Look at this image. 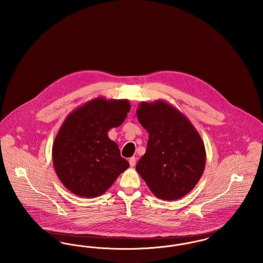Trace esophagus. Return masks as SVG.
I'll return each instance as SVG.
<instances>
[{"instance_id":"1","label":"esophagus","mask_w":263,"mask_h":263,"mask_svg":"<svg viewBox=\"0 0 263 263\" xmlns=\"http://www.w3.org/2000/svg\"><path fill=\"white\" fill-rule=\"evenodd\" d=\"M129 163H130V166H134L136 164V158L135 157H132L129 159Z\"/></svg>"}]
</instances>
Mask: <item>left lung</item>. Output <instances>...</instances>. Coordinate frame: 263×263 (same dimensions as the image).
Here are the masks:
<instances>
[{"label":"left lung","mask_w":263,"mask_h":263,"mask_svg":"<svg viewBox=\"0 0 263 263\" xmlns=\"http://www.w3.org/2000/svg\"><path fill=\"white\" fill-rule=\"evenodd\" d=\"M140 124L149 133L147 150L136 165L152 193L177 200L199 181L206 163L204 142L187 117L163 100L142 101Z\"/></svg>","instance_id":"8db88e82"}]
</instances>
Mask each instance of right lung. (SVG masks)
Listing matches in <instances>:
<instances>
[{"label":"right lung","mask_w":263,"mask_h":263,"mask_svg":"<svg viewBox=\"0 0 263 263\" xmlns=\"http://www.w3.org/2000/svg\"><path fill=\"white\" fill-rule=\"evenodd\" d=\"M130 107L128 100L97 98L67 116L54 140L52 160L58 178L72 193L102 195L129 167L107 132L123 123Z\"/></svg>","instance_id":"right-lung-1"}]
</instances>
